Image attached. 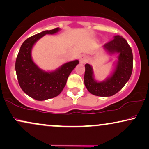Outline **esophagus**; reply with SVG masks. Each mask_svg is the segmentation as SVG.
Segmentation results:
<instances>
[{
    "label": "esophagus",
    "mask_w": 149,
    "mask_h": 149,
    "mask_svg": "<svg viewBox=\"0 0 149 149\" xmlns=\"http://www.w3.org/2000/svg\"><path fill=\"white\" fill-rule=\"evenodd\" d=\"M88 61V58L86 56H82L80 58V62L81 64H84Z\"/></svg>",
    "instance_id": "obj_1"
}]
</instances>
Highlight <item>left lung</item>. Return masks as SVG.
Instances as JSON below:
<instances>
[{"mask_svg":"<svg viewBox=\"0 0 149 149\" xmlns=\"http://www.w3.org/2000/svg\"><path fill=\"white\" fill-rule=\"evenodd\" d=\"M103 48L109 54H119L113 73L103 82H97L94 79L91 66L86 64L84 82L91 94L109 97L118 93L129 80L133 70V53L127 40L120 36H114L112 40L104 45Z\"/></svg>","mask_w":149,"mask_h":149,"instance_id":"obj_1","label":"left lung"}]
</instances>
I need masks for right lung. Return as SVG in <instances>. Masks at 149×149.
<instances>
[{
    "label": "right lung",
    "instance_id": "add662e5",
    "mask_svg": "<svg viewBox=\"0 0 149 149\" xmlns=\"http://www.w3.org/2000/svg\"><path fill=\"white\" fill-rule=\"evenodd\" d=\"M60 28L46 30L28 38L20 47L15 69L22 90L29 97L42 101L58 96L67 83V78L79 63L78 60L64 64L56 70L47 72L39 68L31 58L33 45L46 34H54Z\"/></svg>",
    "mask_w": 149,
    "mask_h": 149
}]
</instances>
